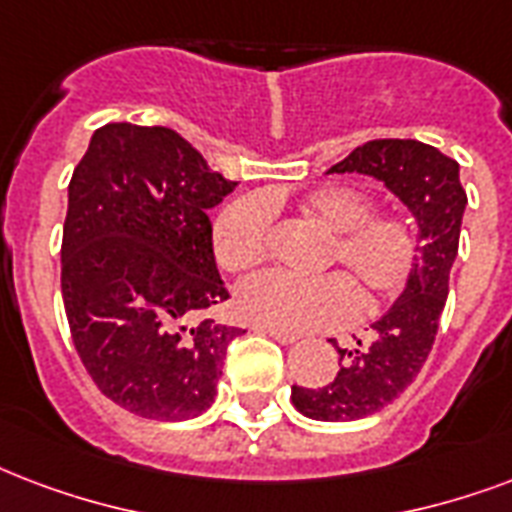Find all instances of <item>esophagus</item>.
Segmentation results:
<instances>
[{"label":"esophagus","instance_id":"34e87169","mask_svg":"<svg viewBox=\"0 0 512 512\" xmlns=\"http://www.w3.org/2000/svg\"><path fill=\"white\" fill-rule=\"evenodd\" d=\"M255 330H260V333H265V335H271L273 341L284 343V346H290V343H295V341H298V335H292V333H284V330H276V327H268V325H255Z\"/></svg>","mask_w":512,"mask_h":512}]
</instances>
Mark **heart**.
Segmentation results:
<instances>
[{"instance_id":"1","label":"heart","mask_w":512,"mask_h":512,"mask_svg":"<svg viewBox=\"0 0 512 512\" xmlns=\"http://www.w3.org/2000/svg\"><path fill=\"white\" fill-rule=\"evenodd\" d=\"M284 206L276 193L244 195L217 214L212 249L230 273H249L268 257L271 212ZM300 220L325 233L317 271L338 268L314 279H290L265 273L241 284L236 306L257 325L276 330H325L362 311L376 314L408 290L421 244L416 222L395 209H373V198L351 185H325L295 201Z\"/></svg>"}]
</instances>
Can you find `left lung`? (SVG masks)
<instances>
[{"label":"left lung","instance_id":"obj_1","mask_svg":"<svg viewBox=\"0 0 512 512\" xmlns=\"http://www.w3.org/2000/svg\"><path fill=\"white\" fill-rule=\"evenodd\" d=\"M330 171L381 179L411 209L421 236V260L411 284L373 325V338L357 341V349H338L341 370L330 384L292 386V405L308 419L354 421L397 400L427 362L459 252L467 193L459 182V163L416 139H373Z\"/></svg>","mask_w":512,"mask_h":512}]
</instances>
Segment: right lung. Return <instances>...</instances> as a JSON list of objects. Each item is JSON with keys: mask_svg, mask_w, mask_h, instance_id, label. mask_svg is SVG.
Here are the masks:
<instances>
[{"mask_svg": "<svg viewBox=\"0 0 512 512\" xmlns=\"http://www.w3.org/2000/svg\"><path fill=\"white\" fill-rule=\"evenodd\" d=\"M236 182L163 126L96 128L69 182L61 295L99 392L158 421L212 405L241 327L201 319L228 300L209 209Z\"/></svg>", "mask_w": 512, "mask_h": 512, "instance_id": "right-lung-1", "label": "right lung"}]
</instances>
